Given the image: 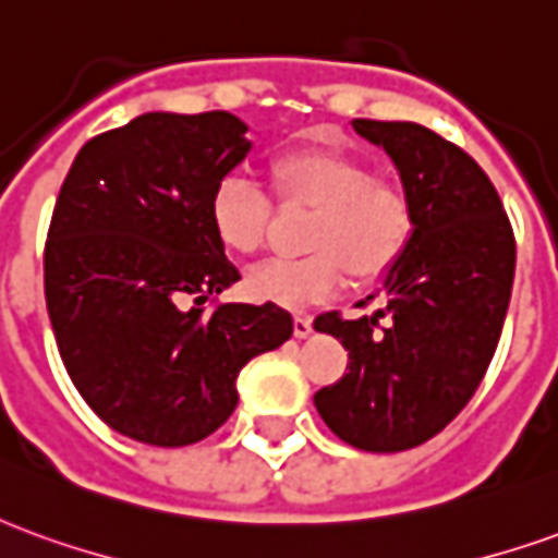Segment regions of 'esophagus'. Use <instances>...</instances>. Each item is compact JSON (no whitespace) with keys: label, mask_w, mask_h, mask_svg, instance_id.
I'll list each match as a JSON object with an SVG mask.
<instances>
[{"label":"esophagus","mask_w":558,"mask_h":558,"mask_svg":"<svg viewBox=\"0 0 558 558\" xmlns=\"http://www.w3.org/2000/svg\"><path fill=\"white\" fill-rule=\"evenodd\" d=\"M311 331H314V319H311V316H295V319H292V335L299 340L311 338Z\"/></svg>","instance_id":"obj_1"}]
</instances>
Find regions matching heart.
Instances as JSON below:
<instances>
[{
    "instance_id": "heart-1",
    "label": "heart",
    "mask_w": 558,
    "mask_h": 558,
    "mask_svg": "<svg viewBox=\"0 0 558 558\" xmlns=\"http://www.w3.org/2000/svg\"><path fill=\"white\" fill-rule=\"evenodd\" d=\"M275 187L287 203L316 208L302 259H266L244 275V292L263 304L304 311L338 295L343 266L359 280L386 275L412 235V206L395 184L376 182L359 158L302 148L275 160ZM271 203L244 172H227L208 196V227L232 254H254L266 239Z\"/></svg>"
}]
</instances>
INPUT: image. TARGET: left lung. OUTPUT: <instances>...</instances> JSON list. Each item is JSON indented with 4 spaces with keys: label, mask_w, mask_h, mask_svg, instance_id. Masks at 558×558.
<instances>
[{
    "label": "left lung",
    "mask_w": 558,
    "mask_h": 558,
    "mask_svg": "<svg viewBox=\"0 0 558 558\" xmlns=\"http://www.w3.org/2000/svg\"><path fill=\"white\" fill-rule=\"evenodd\" d=\"M352 128L395 163L412 235L362 302H379L374 314L314 323L350 350V374L314 403L343 442L395 454L442 430L484 379L511 302L514 232L463 148L415 122L352 119Z\"/></svg>",
    "instance_id": "left-lung-1"
}]
</instances>
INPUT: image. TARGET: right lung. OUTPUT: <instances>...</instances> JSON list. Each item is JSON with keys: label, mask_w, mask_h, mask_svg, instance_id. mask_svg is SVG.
Here are the masks:
<instances>
[{"label": "right lung", "mask_w": 558, "mask_h": 558, "mask_svg": "<svg viewBox=\"0 0 558 558\" xmlns=\"http://www.w3.org/2000/svg\"><path fill=\"white\" fill-rule=\"evenodd\" d=\"M247 151V125L227 110L143 113L92 137L62 182L44 251L47 314L83 400L137 442L206 439L235 410L244 364L292 338L278 304L199 307L239 280L208 196Z\"/></svg>", "instance_id": "right-lung-1"}]
</instances>
